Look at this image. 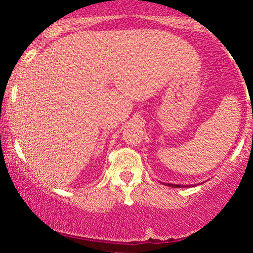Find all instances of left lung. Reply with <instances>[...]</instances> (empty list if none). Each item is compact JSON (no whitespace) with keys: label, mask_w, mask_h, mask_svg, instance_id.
<instances>
[{"label":"left lung","mask_w":253,"mask_h":253,"mask_svg":"<svg viewBox=\"0 0 253 253\" xmlns=\"http://www.w3.org/2000/svg\"><path fill=\"white\" fill-rule=\"evenodd\" d=\"M167 185H169V187H181V186L180 185H172V183H167ZM186 187H187V186H186Z\"/></svg>","instance_id":"obj_1"}]
</instances>
